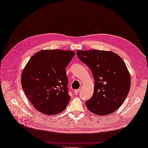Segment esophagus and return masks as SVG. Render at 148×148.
Returning <instances> with one entry per match:
<instances>
[{"label": "esophagus", "instance_id": "esophagus-1", "mask_svg": "<svg viewBox=\"0 0 148 148\" xmlns=\"http://www.w3.org/2000/svg\"><path fill=\"white\" fill-rule=\"evenodd\" d=\"M79 92H80V90H79V89L75 90H74V93H75V94H78Z\"/></svg>", "mask_w": 148, "mask_h": 148}]
</instances>
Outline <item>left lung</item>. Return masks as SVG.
I'll use <instances>...</instances> for the list:
<instances>
[{"instance_id":"left-lung-1","label":"left lung","mask_w":148,"mask_h":148,"mask_svg":"<svg viewBox=\"0 0 148 148\" xmlns=\"http://www.w3.org/2000/svg\"><path fill=\"white\" fill-rule=\"evenodd\" d=\"M77 54L91 70L95 80L93 96L86 102L87 109L99 116L114 112L123 103L131 87V76L124 62L110 51L78 50Z\"/></svg>"}]
</instances>
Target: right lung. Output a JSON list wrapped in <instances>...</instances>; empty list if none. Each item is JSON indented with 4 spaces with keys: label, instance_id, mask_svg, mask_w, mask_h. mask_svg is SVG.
<instances>
[{
    "label": "right lung",
    "instance_id": "right-lung-1",
    "mask_svg": "<svg viewBox=\"0 0 148 148\" xmlns=\"http://www.w3.org/2000/svg\"><path fill=\"white\" fill-rule=\"evenodd\" d=\"M75 54L68 50H41L35 53L24 68L21 75L24 92L42 114H60L69 103L65 68Z\"/></svg>",
    "mask_w": 148,
    "mask_h": 148
}]
</instances>
